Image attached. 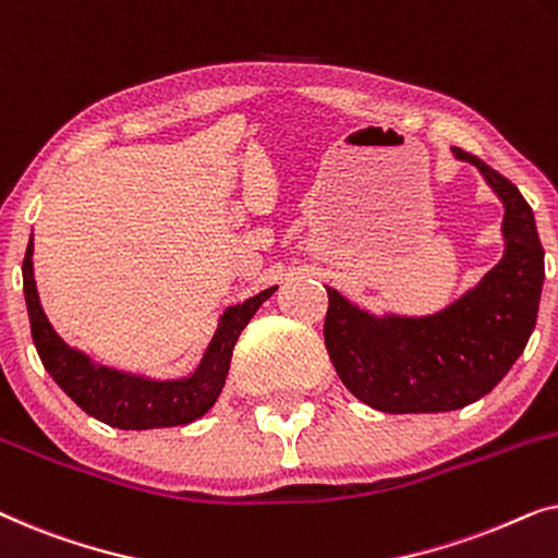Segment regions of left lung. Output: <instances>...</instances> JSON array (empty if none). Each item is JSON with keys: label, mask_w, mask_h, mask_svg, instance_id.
Instances as JSON below:
<instances>
[{"label": "left lung", "mask_w": 558, "mask_h": 558, "mask_svg": "<svg viewBox=\"0 0 558 558\" xmlns=\"http://www.w3.org/2000/svg\"><path fill=\"white\" fill-rule=\"evenodd\" d=\"M454 157L475 165L506 205L502 262L452 307L418 319H376L327 289L325 345L335 371L350 393L388 414L454 411L483 399L536 327L544 246L531 205L480 157L460 147Z\"/></svg>", "instance_id": "obj_1"}]
</instances>
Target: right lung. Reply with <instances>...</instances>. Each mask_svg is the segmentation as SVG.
<instances>
[{
    "mask_svg": "<svg viewBox=\"0 0 558 558\" xmlns=\"http://www.w3.org/2000/svg\"><path fill=\"white\" fill-rule=\"evenodd\" d=\"M22 277H25L29 327H33V340L45 371L86 414L109 426H117V429L132 432L180 426L201 418L216 403L220 391H223L233 345L241 330L254 317V312L274 294V289H264V292H258L256 296L226 312L195 376L159 384V380H142L96 365L58 338L48 317H45L40 296H37L35 289L33 241H29L25 262H22Z\"/></svg>",
    "mask_w": 558,
    "mask_h": 558,
    "instance_id": "add662e5",
    "label": "right lung"
}]
</instances>
